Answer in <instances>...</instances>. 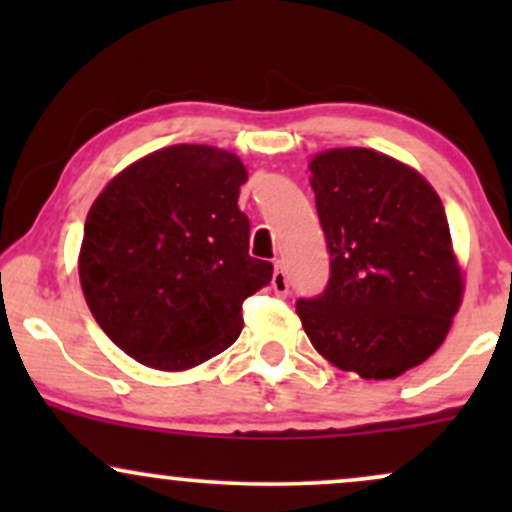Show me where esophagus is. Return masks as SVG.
Here are the masks:
<instances>
[{
    "mask_svg": "<svg viewBox=\"0 0 512 512\" xmlns=\"http://www.w3.org/2000/svg\"><path fill=\"white\" fill-rule=\"evenodd\" d=\"M272 289L276 296L284 298L286 293H289V279H286V272H284V264L279 260L274 262V276H272Z\"/></svg>",
    "mask_w": 512,
    "mask_h": 512,
    "instance_id": "1",
    "label": "esophagus"
}]
</instances>
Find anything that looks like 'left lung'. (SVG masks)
<instances>
[{"instance_id": "1", "label": "left lung", "mask_w": 512, "mask_h": 512, "mask_svg": "<svg viewBox=\"0 0 512 512\" xmlns=\"http://www.w3.org/2000/svg\"><path fill=\"white\" fill-rule=\"evenodd\" d=\"M330 281L296 313L317 354L366 380L421 366L448 337L462 274L440 197L414 168L370 149L310 161Z\"/></svg>"}]
</instances>
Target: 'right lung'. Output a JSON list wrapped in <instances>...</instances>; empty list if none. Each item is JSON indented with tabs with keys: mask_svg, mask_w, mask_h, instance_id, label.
I'll return each instance as SVG.
<instances>
[{
	"mask_svg": "<svg viewBox=\"0 0 512 512\" xmlns=\"http://www.w3.org/2000/svg\"><path fill=\"white\" fill-rule=\"evenodd\" d=\"M236 154L178 144L108 182L86 216L79 279L93 317L134 361L187 370L243 330V301L272 281L250 257Z\"/></svg>",
	"mask_w": 512,
	"mask_h": 512,
	"instance_id": "1",
	"label": "right lung"
}]
</instances>
